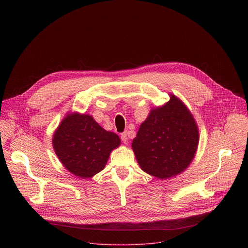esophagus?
<instances>
[{
  "label": "esophagus",
  "mask_w": 248,
  "mask_h": 248,
  "mask_svg": "<svg viewBox=\"0 0 248 248\" xmlns=\"http://www.w3.org/2000/svg\"><path fill=\"white\" fill-rule=\"evenodd\" d=\"M121 139H122L124 144H127V141H128V135H127V133H126V132H124V133L121 135Z\"/></svg>",
  "instance_id": "esophagus-1"
}]
</instances>
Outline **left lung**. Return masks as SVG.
I'll use <instances>...</instances> for the list:
<instances>
[{
    "label": "left lung",
    "instance_id": "8db88e82",
    "mask_svg": "<svg viewBox=\"0 0 248 248\" xmlns=\"http://www.w3.org/2000/svg\"><path fill=\"white\" fill-rule=\"evenodd\" d=\"M198 142V127L192 114L172 95L164 107L150 112L132 147L142 171L167 179L182 173L190 165Z\"/></svg>",
    "mask_w": 248,
    "mask_h": 248
}]
</instances>
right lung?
<instances>
[{"mask_svg":"<svg viewBox=\"0 0 248 248\" xmlns=\"http://www.w3.org/2000/svg\"><path fill=\"white\" fill-rule=\"evenodd\" d=\"M119 136L103 129L87 114H68L53 137L57 157L69 172L83 179L103 170Z\"/></svg>","mask_w":248,"mask_h":248,"instance_id":"add662e5","label":"right lung"}]
</instances>
